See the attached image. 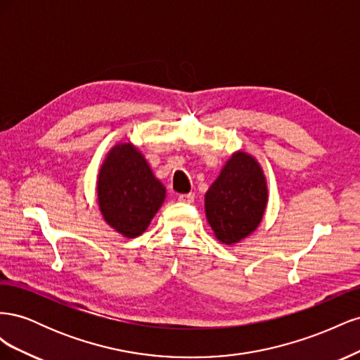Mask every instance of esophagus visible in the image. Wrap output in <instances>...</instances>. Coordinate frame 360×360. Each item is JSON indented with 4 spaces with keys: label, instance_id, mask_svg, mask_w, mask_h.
<instances>
[{
    "label": "esophagus",
    "instance_id": "34e87169",
    "mask_svg": "<svg viewBox=\"0 0 360 360\" xmlns=\"http://www.w3.org/2000/svg\"><path fill=\"white\" fill-rule=\"evenodd\" d=\"M193 200H195V193H181V195H179L180 202L191 204V202H193Z\"/></svg>",
    "mask_w": 360,
    "mask_h": 360
}]
</instances>
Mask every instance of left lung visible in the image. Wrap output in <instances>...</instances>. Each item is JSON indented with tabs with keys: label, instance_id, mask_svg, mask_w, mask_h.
Wrapping results in <instances>:
<instances>
[{
	"label": "left lung",
	"instance_id": "8db88e82",
	"mask_svg": "<svg viewBox=\"0 0 360 360\" xmlns=\"http://www.w3.org/2000/svg\"><path fill=\"white\" fill-rule=\"evenodd\" d=\"M204 205L219 242L234 245L254 233L267 205V183L255 158L236 151L205 192Z\"/></svg>",
	"mask_w": 360,
	"mask_h": 360
}]
</instances>
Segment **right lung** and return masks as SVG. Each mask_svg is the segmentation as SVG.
I'll return each instance as SVG.
<instances>
[{
  "label": "right lung",
  "mask_w": 360,
  "mask_h": 360,
  "mask_svg": "<svg viewBox=\"0 0 360 360\" xmlns=\"http://www.w3.org/2000/svg\"><path fill=\"white\" fill-rule=\"evenodd\" d=\"M97 200L103 219L127 238L141 236L165 200V186L132 143L117 144L97 176Z\"/></svg>",
  "instance_id": "right-lung-1"
}]
</instances>
